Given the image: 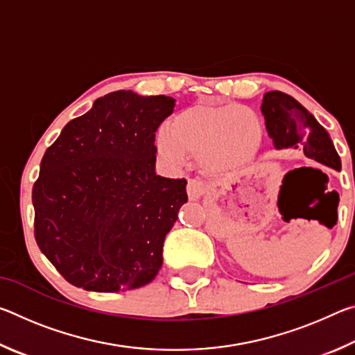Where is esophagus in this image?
<instances>
[{
    "label": "esophagus",
    "mask_w": 355,
    "mask_h": 355,
    "mask_svg": "<svg viewBox=\"0 0 355 355\" xmlns=\"http://www.w3.org/2000/svg\"><path fill=\"white\" fill-rule=\"evenodd\" d=\"M186 191H188V197L191 200H197L205 194V186H203V183L197 182V180H189Z\"/></svg>",
    "instance_id": "1"
}]
</instances>
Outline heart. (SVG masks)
I'll return each mask as SVG.
<instances>
[{
    "label": "heart",
    "instance_id": "b5f03b06",
    "mask_svg": "<svg viewBox=\"0 0 355 355\" xmlns=\"http://www.w3.org/2000/svg\"><path fill=\"white\" fill-rule=\"evenodd\" d=\"M258 114L238 103L202 101L184 107L172 119L169 130L156 137V152L169 166H182L186 156H197L209 177L225 178L255 159L263 142Z\"/></svg>",
    "mask_w": 355,
    "mask_h": 355
}]
</instances>
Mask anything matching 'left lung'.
<instances>
[{"label": "left lung", "mask_w": 355, "mask_h": 355, "mask_svg": "<svg viewBox=\"0 0 355 355\" xmlns=\"http://www.w3.org/2000/svg\"><path fill=\"white\" fill-rule=\"evenodd\" d=\"M261 112L274 147L302 150L316 163L341 169V159L322 125L291 95L271 91L263 95Z\"/></svg>", "instance_id": "8db88e82"}]
</instances>
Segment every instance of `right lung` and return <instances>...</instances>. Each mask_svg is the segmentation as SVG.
<instances>
[{
	"label": "right lung",
	"mask_w": 355,
	"mask_h": 355,
	"mask_svg": "<svg viewBox=\"0 0 355 355\" xmlns=\"http://www.w3.org/2000/svg\"><path fill=\"white\" fill-rule=\"evenodd\" d=\"M175 100L116 91L65 125L33 188L34 236L59 274L86 291L152 282L164 238L188 202L184 178L156 175L155 133Z\"/></svg>",
	"instance_id": "1"
}]
</instances>
